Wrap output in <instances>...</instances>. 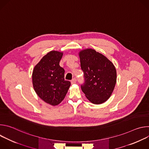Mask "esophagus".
I'll list each match as a JSON object with an SVG mask.
<instances>
[{"label": "esophagus", "instance_id": "34e87169", "mask_svg": "<svg viewBox=\"0 0 149 149\" xmlns=\"http://www.w3.org/2000/svg\"><path fill=\"white\" fill-rule=\"evenodd\" d=\"M76 82H77V79H76V78H73L72 79V81H71V84H75L76 83Z\"/></svg>", "mask_w": 149, "mask_h": 149}]
</instances>
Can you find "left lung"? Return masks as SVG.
Segmentation results:
<instances>
[{"label":"left lung","mask_w":149,"mask_h":149,"mask_svg":"<svg viewBox=\"0 0 149 149\" xmlns=\"http://www.w3.org/2000/svg\"><path fill=\"white\" fill-rule=\"evenodd\" d=\"M81 68L84 72L82 92L93 104H100L111 96L117 81L113 63L102 54L93 49L79 52Z\"/></svg>","instance_id":"8db88e82"}]
</instances>
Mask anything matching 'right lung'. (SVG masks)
I'll use <instances>...</instances> for the list:
<instances>
[{"label":"right lung","mask_w":149,"mask_h":149,"mask_svg":"<svg viewBox=\"0 0 149 149\" xmlns=\"http://www.w3.org/2000/svg\"><path fill=\"white\" fill-rule=\"evenodd\" d=\"M63 52L52 51L43 56L34 67L32 83L37 95L52 105L64 99L71 86L64 79L65 70L59 66Z\"/></svg>","instance_id":"1"}]
</instances>
